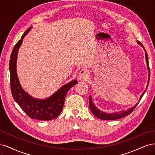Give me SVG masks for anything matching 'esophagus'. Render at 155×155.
I'll return each mask as SVG.
<instances>
[{"label":"esophagus","mask_w":155,"mask_h":155,"mask_svg":"<svg viewBox=\"0 0 155 155\" xmlns=\"http://www.w3.org/2000/svg\"><path fill=\"white\" fill-rule=\"evenodd\" d=\"M89 78V71L87 69H82L78 74V79L79 80L85 81Z\"/></svg>","instance_id":"esophagus-1"}]
</instances>
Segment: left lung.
I'll return each mask as SVG.
<instances>
[{
    "instance_id": "8db88e82",
    "label": "left lung",
    "mask_w": 155,
    "mask_h": 155,
    "mask_svg": "<svg viewBox=\"0 0 155 155\" xmlns=\"http://www.w3.org/2000/svg\"><path fill=\"white\" fill-rule=\"evenodd\" d=\"M137 43H138V44L139 45H140V46H142V47H143V48L145 50V59H146V63H147L148 72H149V73H148L149 79H148V82H147V87L148 83L149 82V78H150V70H149V61H148L147 54L146 52V50H145V48L143 47V46L142 45V44L140 43V41H137ZM147 88H146V90H147ZM145 92V91L142 94L141 96H140V100L139 101H140V100L142 99V97H143ZM138 103H139V101L134 107L130 108V109H127V110H121V111H120V112H114V113H106V112H103V111L100 110V109H98L94 105V104H93L91 96H89V107H90L91 110L92 111V112L94 115L96 117H97V118H100L101 120H118V119H120V118H124V117L127 116H128L129 114H130L131 112H132L134 110V109H135L136 107L138 105Z\"/></svg>"
}]
</instances>
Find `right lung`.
<instances>
[{
	"label": "right lung",
	"mask_w": 155,
	"mask_h": 155,
	"mask_svg": "<svg viewBox=\"0 0 155 155\" xmlns=\"http://www.w3.org/2000/svg\"><path fill=\"white\" fill-rule=\"evenodd\" d=\"M29 28L14 46L10 56V85L13 97L30 118L38 120H53L62 111L64 99L69 89L76 85L78 81L73 80L61 87L53 95L45 100H39L31 97L21 87L17 74V59L18 51L22 43L23 38L30 31Z\"/></svg>",
	"instance_id": "add662e5"
}]
</instances>
